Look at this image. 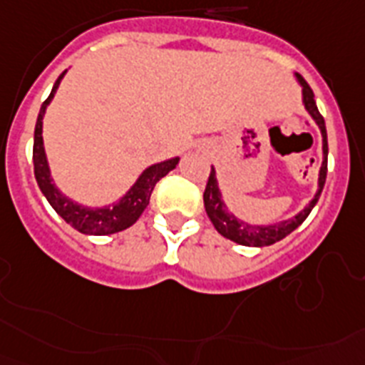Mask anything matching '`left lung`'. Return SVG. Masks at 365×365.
Here are the masks:
<instances>
[{"mask_svg":"<svg viewBox=\"0 0 365 365\" xmlns=\"http://www.w3.org/2000/svg\"><path fill=\"white\" fill-rule=\"evenodd\" d=\"M300 86H302V96H304V106L309 111V115L315 119V123L321 128V134H323V155L324 160L321 165V171H319V190L315 197L308 203V207L304 210H300L294 218L285 220V222H279V224L274 225H250L246 222H240V220L235 218L231 212H227L224 201H222V195H220L218 190V180H216L215 168H210V175L207 180V186H205L203 192V201H205V210L209 215L210 222L216 227L222 237L233 240L237 244H242V246H255V248H261V246H270V244L278 242V240L285 239L289 233H293L298 225L302 224L304 220L308 218L312 209L315 207V203L319 201V195L324 188V180H327V156H328V141H327V126H324L323 115L319 113L317 104H315V98H313L312 87L308 86V81L304 80L300 74H297Z\"/></svg>","mask_w":365,"mask_h":365,"instance_id":"obj_1","label":"left lung"}]
</instances>
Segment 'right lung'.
I'll list each match as a JSON object with an SVG mask.
<instances>
[{"label": "right lung", "mask_w": 365, "mask_h": 365, "mask_svg": "<svg viewBox=\"0 0 365 365\" xmlns=\"http://www.w3.org/2000/svg\"><path fill=\"white\" fill-rule=\"evenodd\" d=\"M65 76L63 72L61 76L57 78L53 83V89L50 93L46 101L42 102V108L38 111L37 125H35V140H33V168H35V179L48 200V203L52 205V209L57 215L61 216L68 225H72L74 230L80 231L83 235H111L119 233V231L130 227L135 224V220L140 218L141 212L147 209L149 205L150 194L155 190L156 182L170 173L171 170H175V165L179 164V158H171V160L160 162L147 168L140 175V179L135 180V185L128 190V194L123 197L119 203L113 207H104V209H87L81 205L74 203L72 200H67L59 190L53 186L52 177H50V170H48L46 155H44V145H42V117L46 106L52 102L53 95H56L59 81Z\"/></svg>", "instance_id": "add662e5"}]
</instances>
